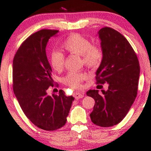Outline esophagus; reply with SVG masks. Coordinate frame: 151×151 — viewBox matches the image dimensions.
Listing matches in <instances>:
<instances>
[{
	"mask_svg": "<svg viewBox=\"0 0 151 151\" xmlns=\"http://www.w3.org/2000/svg\"><path fill=\"white\" fill-rule=\"evenodd\" d=\"M74 97H75L76 99L82 98L84 97V93H82L76 92V93H74Z\"/></svg>",
	"mask_w": 151,
	"mask_h": 151,
	"instance_id": "obj_1",
	"label": "esophagus"
}]
</instances>
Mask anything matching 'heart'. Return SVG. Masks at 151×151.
I'll return each instance as SVG.
<instances>
[{
  "label": "heart",
  "instance_id": "1",
  "mask_svg": "<svg viewBox=\"0 0 151 151\" xmlns=\"http://www.w3.org/2000/svg\"><path fill=\"white\" fill-rule=\"evenodd\" d=\"M63 47L68 52L82 56L84 64L89 67L96 68L102 63L104 53L102 47L92 45L88 38L78 34L69 36L63 42ZM65 55L61 51L53 50L51 53L50 63L55 71H60L65 64ZM87 75L84 72L70 71L63 78V82L72 88L81 86L82 81L86 79Z\"/></svg>",
  "mask_w": 151,
  "mask_h": 151
}]
</instances>
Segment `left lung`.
Masks as SVG:
<instances>
[{
  "label": "left lung",
  "mask_w": 151,
  "mask_h": 151,
  "mask_svg": "<svg viewBox=\"0 0 151 151\" xmlns=\"http://www.w3.org/2000/svg\"><path fill=\"white\" fill-rule=\"evenodd\" d=\"M98 34L104 56L96 71V83L108 84V90H101V93L88 90L86 95L95 100L90 114L92 122L110 127L120 122L133 104L140 68L137 55L123 35L108 27L101 29Z\"/></svg>",
  "instance_id": "left-lung-1"
}]
</instances>
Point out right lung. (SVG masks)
Listing matches in <instances>:
<instances>
[{
  "label": "right lung",
  "mask_w": 151,
  "mask_h": 151,
  "mask_svg": "<svg viewBox=\"0 0 151 151\" xmlns=\"http://www.w3.org/2000/svg\"><path fill=\"white\" fill-rule=\"evenodd\" d=\"M58 30L42 29L29 36L20 45L13 60V90L24 115L37 127L55 131L66 124L73 96L47 93L53 86L52 69L46 46Z\"/></svg>",
  "instance_id": "add662e5"
}]
</instances>
